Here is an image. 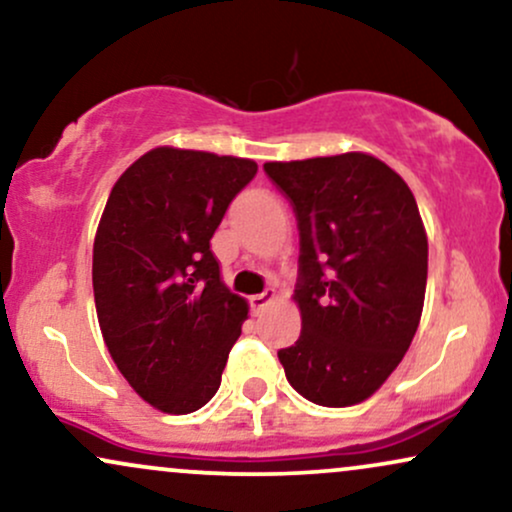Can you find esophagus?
Here are the masks:
<instances>
[{
	"label": "esophagus",
	"mask_w": 512,
	"mask_h": 512,
	"mask_svg": "<svg viewBox=\"0 0 512 512\" xmlns=\"http://www.w3.org/2000/svg\"><path fill=\"white\" fill-rule=\"evenodd\" d=\"M272 303H276V291H274V288H267V291H264V293H257V295H252V298H250L252 312L267 310V307L272 305Z\"/></svg>",
	"instance_id": "obj_1"
}]
</instances>
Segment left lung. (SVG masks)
I'll use <instances>...</instances> for the list:
<instances>
[{"label":"left lung","instance_id":"left-lung-1","mask_svg":"<svg viewBox=\"0 0 512 512\" xmlns=\"http://www.w3.org/2000/svg\"><path fill=\"white\" fill-rule=\"evenodd\" d=\"M300 231L303 331L288 384L324 408L377 393L408 353L427 291V231L408 183L367 152L267 162Z\"/></svg>","mask_w":512,"mask_h":512}]
</instances>
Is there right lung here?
I'll use <instances>...</instances> for the list:
<instances>
[{
	"label": "right lung",
	"instance_id": "right-lung-1",
	"mask_svg": "<svg viewBox=\"0 0 512 512\" xmlns=\"http://www.w3.org/2000/svg\"><path fill=\"white\" fill-rule=\"evenodd\" d=\"M257 174L245 157L162 145L114 183L92 245L97 322L145 403L188 415L212 400L248 319L209 240Z\"/></svg>",
	"mask_w": 512,
	"mask_h": 512
}]
</instances>
